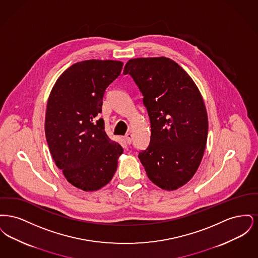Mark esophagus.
Returning <instances> with one entry per match:
<instances>
[{
  "label": "esophagus",
  "instance_id": "34e87169",
  "mask_svg": "<svg viewBox=\"0 0 258 258\" xmlns=\"http://www.w3.org/2000/svg\"><path fill=\"white\" fill-rule=\"evenodd\" d=\"M124 140H125V142L127 144H131L133 142V135L131 133L126 134V135H124Z\"/></svg>",
  "mask_w": 258,
  "mask_h": 258
}]
</instances>
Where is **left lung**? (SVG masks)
Instances as JSON below:
<instances>
[{
    "label": "left lung",
    "instance_id": "obj_1",
    "mask_svg": "<svg viewBox=\"0 0 258 258\" xmlns=\"http://www.w3.org/2000/svg\"><path fill=\"white\" fill-rule=\"evenodd\" d=\"M143 96L151 139L138 158L149 179L177 189L196 174L208 135V117L196 83L171 59L137 58L124 66Z\"/></svg>",
    "mask_w": 258,
    "mask_h": 258
}]
</instances>
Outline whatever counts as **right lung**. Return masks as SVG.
<instances>
[{"label":"right lung","instance_id":"obj_1","mask_svg":"<svg viewBox=\"0 0 258 258\" xmlns=\"http://www.w3.org/2000/svg\"><path fill=\"white\" fill-rule=\"evenodd\" d=\"M123 62L79 61L58 78L50 93L45 136L51 156L66 179L85 191L108 184L123 154L104 132L102 111L106 88L120 75Z\"/></svg>","mask_w":258,"mask_h":258}]
</instances>
